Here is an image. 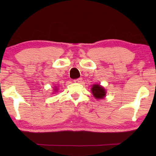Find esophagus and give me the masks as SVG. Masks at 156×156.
<instances>
[{"label": "esophagus", "mask_w": 156, "mask_h": 156, "mask_svg": "<svg viewBox=\"0 0 156 156\" xmlns=\"http://www.w3.org/2000/svg\"><path fill=\"white\" fill-rule=\"evenodd\" d=\"M82 81V79L80 77V78H78V79H76V80H74V82L76 83H80Z\"/></svg>", "instance_id": "1"}]
</instances>
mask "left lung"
<instances>
[{
  "label": "left lung",
  "mask_w": 156,
  "mask_h": 156,
  "mask_svg": "<svg viewBox=\"0 0 156 156\" xmlns=\"http://www.w3.org/2000/svg\"><path fill=\"white\" fill-rule=\"evenodd\" d=\"M91 92H92L93 95L97 99H102L106 95L105 89L99 84L93 85L92 88H91Z\"/></svg>",
  "instance_id": "8db88e82"
}]
</instances>
